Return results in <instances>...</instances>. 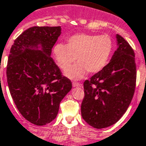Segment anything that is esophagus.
<instances>
[{"label":"esophagus","mask_w":146,"mask_h":146,"mask_svg":"<svg viewBox=\"0 0 146 146\" xmlns=\"http://www.w3.org/2000/svg\"><path fill=\"white\" fill-rule=\"evenodd\" d=\"M73 87H81L82 86V84L79 82H73Z\"/></svg>","instance_id":"1"}]
</instances>
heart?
<instances>
[{"label": "heart", "instance_id": "obj_1", "mask_svg": "<svg viewBox=\"0 0 146 146\" xmlns=\"http://www.w3.org/2000/svg\"><path fill=\"white\" fill-rule=\"evenodd\" d=\"M113 41L108 35L76 34L67 38V44H58L54 55L58 66L65 70L76 58L78 63L66 71L71 79H80L87 73L101 71L108 63L113 50Z\"/></svg>", "mask_w": 146, "mask_h": 146}]
</instances>
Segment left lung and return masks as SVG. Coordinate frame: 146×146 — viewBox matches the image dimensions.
I'll list each match as a JSON object with an SVG mask.
<instances>
[{
  "label": "left lung",
  "mask_w": 146,
  "mask_h": 146,
  "mask_svg": "<svg viewBox=\"0 0 146 146\" xmlns=\"http://www.w3.org/2000/svg\"><path fill=\"white\" fill-rule=\"evenodd\" d=\"M117 39L118 47L111 62L84 82L82 117L88 125L99 129L119 120L127 111L135 90L134 51L119 34Z\"/></svg>",
  "instance_id": "obj_1"
}]
</instances>
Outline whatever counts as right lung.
Wrapping results in <instances>:
<instances>
[{"label":"right lung","instance_id":"obj_1","mask_svg":"<svg viewBox=\"0 0 146 146\" xmlns=\"http://www.w3.org/2000/svg\"><path fill=\"white\" fill-rule=\"evenodd\" d=\"M60 35V27H30L15 40L9 55L11 96L22 116L36 125L56 118L60 102L72 88L71 81L50 56Z\"/></svg>","mask_w":146,"mask_h":146}]
</instances>
